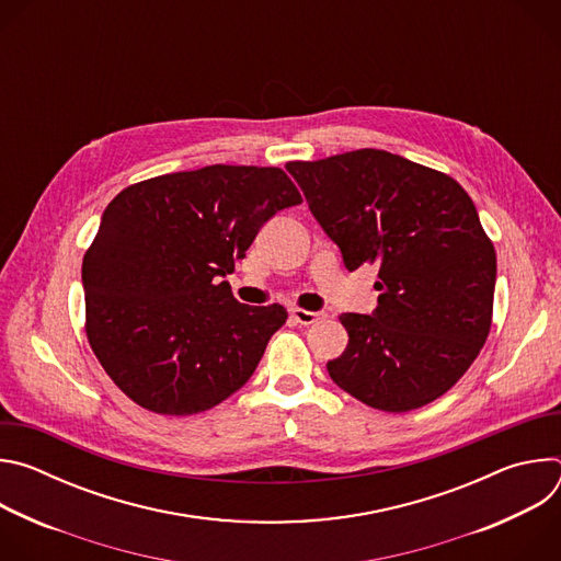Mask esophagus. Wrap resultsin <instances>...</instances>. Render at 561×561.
<instances>
[{"label": "esophagus", "instance_id": "esophagus-1", "mask_svg": "<svg viewBox=\"0 0 561 561\" xmlns=\"http://www.w3.org/2000/svg\"><path fill=\"white\" fill-rule=\"evenodd\" d=\"M290 317L295 319L297 324L310 327V324L319 322V319H324L327 312H314V310H304V308H290Z\"/></svg>", "mask_w": 561, "mask_h": 561}]
</instances>
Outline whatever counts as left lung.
Wrapping results in <instances>:
<instances>
[{
	"instance_id": "8db88e82",
	"label": "left lung",
	"mask_w": 561,
	"mask_h": 561,
	"mask_svg": "<svg viewBox=\"0 0 561 561\" xmlns=\"http://www.w3.org/2000/svg\"><path fill=\"white\" fill-rule=\"evenodd\" d=\"M348 271L375 264L373 314L342 312L346 351L331 379L386 413L450 390L493 322L497 257L468 193L446 173L377 148L288 162Z\"/></svg>"
}]
</instances>
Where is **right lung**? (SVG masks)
<instances>
[{
  "label": "right lung",
  "instance_id": "1",
  "mask_svg": "<svg viewBox=\"0 0 561 561\" xmlns=\"http://www.w3.org/2000/svg\"><path fill=\"white\" fill-rule=\"evenodd\" d=\"M295 204L282 169L215 164L137 182L106 206L82 264L87 337L135 404L195 415L251 379L288 312L239 304L221 277Z\"/></svg>",
  "mask_w": 561,
  "mask_h": 561
}]
</instances>
